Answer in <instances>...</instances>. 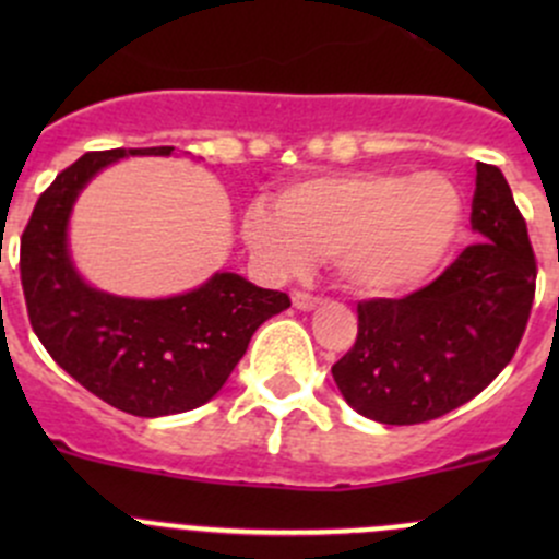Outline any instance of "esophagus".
<instances>
[{
  "label": "esophagus",
  "instance_id": "34e87169",
  "mask_svg": "<svg viewBox=\"0 0 559 559\" xmlns=\"http://www.w3.org/2000/svg\"><path fill=\"white\" fill-rule=\"evenodd\" d=\"M292 306H295L297 311H316V308L321 306V297L308 295V292H295V295H292Z\"/></svg>",
  "mask_w": 559,
  "mask_h": 559
}]
</instances>
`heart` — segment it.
Instances as JSON below:
<instances>
[{"instance_id":"obj_1","label":"heart","mask_w":559,"mask_h":559,"mask_svg":"<svg viewBox=\"0 0 559 559\" xmlns=\"http://www.w3.org/2000/svg\"><path fill=\"white\" fill-rule=\"evenodd\" d=\"M460 191L441 173H352L289 186L243 216L248 251L270 275L332 257L348 289L392 297L425 284L452 251Z\"/></svg>"}]
</instances>
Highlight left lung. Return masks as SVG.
Returning <instances> with one entry per match:
<instances>
[{
    "mask_svg": "<svg viewBox=\"0 0 559 559\" xmlns=\"http://www.w3.org/2000/svg\"><path fill=\"white\" fill-rule=\"evenodd\" d=\"M478 235L432 284L357 306V343L332 379L357 414L421 425L476 397L511 362L535 297V253L509 180L476 165Z\"/></svg>",
    "mask_w": 559,
    "mask_h": 559,
    "instance_id": "1",
    "label": "left lung"
}]
</instances>
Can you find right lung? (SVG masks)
I'll return each mask as SVG.
<instances>
[{
  "instance_id": "1",
  "label": "right lung",
  "mask_w": 559,
  "mask_h": 559,
  "mask_svg": "<svg viewBox=\"0 0 559 559\" xmlns=\"http://www.w3.org/2000/svg\"><path fill=\"white\" fill-rule=\"evenodd\" d=\"M173 151L83 154L39 194L21 238V284L45 352L107 405L145 419L207 403L259 324L292 306L286 292L259 289L238 273H213L197 289L159 300L118 297L83 281L70 253V216L81 191L112 162Z\"/></svg>"
}]
</instances>
